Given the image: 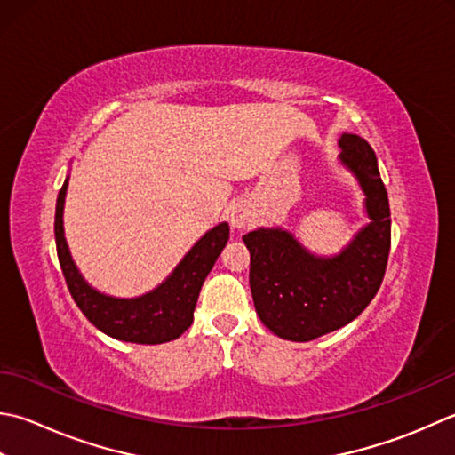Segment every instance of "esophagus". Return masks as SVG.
Segmentation results:
<instances>
[{
  "label": "esophagus",
  "instance_id": "34e87169",
  "mask_svg": "<svg viewBox=\"0 0 455 455\" xmlns=\"http://www.w3.org/2000/svg\"><path fill=\"white\" fill-rule=\"evenodd\" d=\"M252 219H254L252 207L246 201H238L235 204H230L228 220H230V227H233V228H236V230L246 228L252 222Z\"/></svg>",
  "mask_w": 455,
  "mask_h": 455
}]
</instances>
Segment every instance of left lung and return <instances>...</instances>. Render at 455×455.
Wrapping results in <instances>:
<instances>
[{"mask_svg": "<svg viewBox=\"0 0 455 455\" xmlns=\"http://www.w3.org/2000/svg\"><path fill=\"white\" fill-rule=\"evenodd\" d=\"M339 148V164L357 181L369 217L341 252H311L282 227H260L243 236L251 252L256 314L274 335L288 341H311L351 323L377 296L385 278L390 209L377 156L355 133H341Z\"/></svg>", "mask_w": 455, "mask_h": 455, "instance_id": "obj_1", "label": "left lung"}]
</instances>
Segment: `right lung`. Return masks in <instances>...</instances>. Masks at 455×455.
Returning a JSON list of instances; mask_svg holds the SVG:
<instances>
[{
	"label": "right lung",
	"instance_id": "right-lung-1",
	"mask_svg": "<svg viewBox=\"0 0 455 455\" xmlns=\"http://www.w3.org/2000/svg\"><path fill=\"white\" fill-rule=\"evenodd\" d=\"M68 175L62 183L55 211L57 254L75 304L96 329L118 341L157 345L180 337L193 323V311L204 278L215 266L228 240V222L207 230L167 278L138 298H116L98 291L80 274L65 238V197Z\"/></svg>",
	"mask_w": 455,
	"mask_h": 455
}]
</instances>
